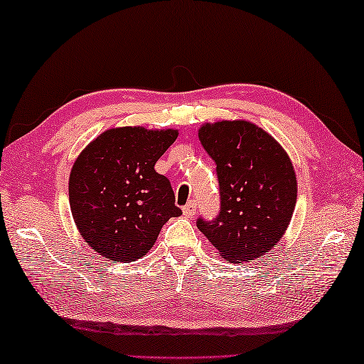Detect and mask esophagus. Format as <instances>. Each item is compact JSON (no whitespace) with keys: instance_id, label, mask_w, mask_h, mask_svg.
Returning <instances> with one entry per match:
<instances>
[{"instance_id":"34e87169","label":"esophagus","mask_w":364,"mask_h":364,"mask_svg":"<svg viewBox=\"0 0 364 364\" xmlns=\"http://www.w3.org/2000/svg\"><path fill=\"white\" fill-rule=\"evenodd\" d=\"M195 211H196L195 201H190V203H187L186 206L182 208V213H183V215H187V218H190V215H193Z\"/></svg>"}]
</instances>
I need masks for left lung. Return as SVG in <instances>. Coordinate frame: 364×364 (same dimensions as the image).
Segmentation results:
<instances>
[{
	"instance_id": "left-lung-1",
	"label": "left lung",
	"mask_w": 364,
	"mask_h": 364,
	"mask_svg": "<svg viewBox=\"0 0 364 364\" xmlns=\"http://www.w3.org/2000/svg\"><path fill=\"white\" fill-rule=\"evenodd\" d=\"M214 159L220 209L196 227L233 262H250L275 246L297 200L292 163L275 139L250 121H219L198 132Z\"/></svg>"
}]
</instances>
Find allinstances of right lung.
<instances>
[{"mask_svg": "<svg viewBox=\"0 0 364 364\" xmlns=\"http://www.w3.org/2000/svg\"><path fill=\"white\" fill-rule=\"evenodd\" d=\"M176 139L174 129L117 127L81 151L70 174V209L94 251L129 264L151 250L166 222L182 214L169 178L155 171Z\"/></svg>", "mask_w": 364, "mask_h": 364, "instance_id": "obj_1", "label": "right lung"}]
</instances>
